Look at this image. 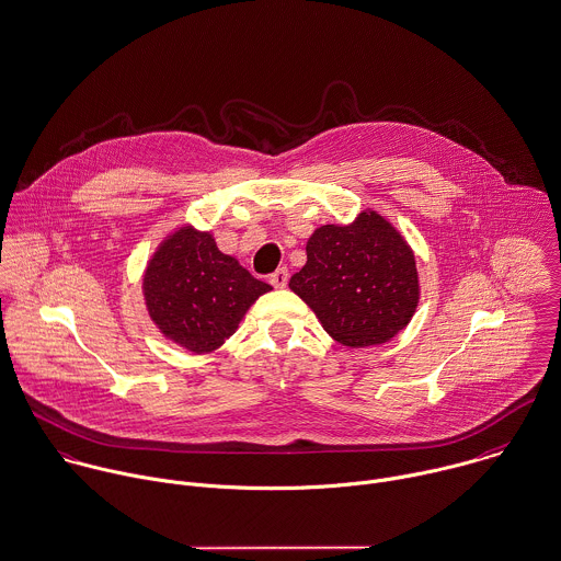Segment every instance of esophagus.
Wrapping results in <instances>:
<instances>
[{
  "label": "esophagus",
  "mask_w": 561,
  "mask_h": 561,
  "mask_svg": "<svg viewBox=\"0 0 561 561\" xmlns=\"http://www.w3.org/2000/svg\"><path fill=\"white\" fill-rule=\"evenodd\" d=\"M287 280H289L287 267H280V270H276V272L270 276V283H272L276 289H283V287L287 285Z\"/></svg>",
  "instance_id": "34e87169"
}]
</instances>
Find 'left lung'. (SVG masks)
Masks as SVG:
<instances>
[{
    "label": "left lung",
    "instance_id": "obj_1",
    "mask_svg": "<svg viewBox=\"0 0 561 561\" xmlns=\"http://www.w3.org/2000/svg\"><path fill=\"white\" fill-rule=\"evenodd\" d=\"M289 287L324 331L351 348L389 342L411 322L420 300L413 250L370 208L348 226L316 228L307 241V263Z\"/></svg>",
    "mask_w": 561,
    "mask_h": 561
}]
</instances>
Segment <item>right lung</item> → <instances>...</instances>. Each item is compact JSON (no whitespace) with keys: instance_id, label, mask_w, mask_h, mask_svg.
Here are the masks:
<instances>
[{"instance_id":"1","label":"right lung","mask_w":561,"mask_h":561,"mask_svg":"<svg viewBox=\"0 0 561 561\" xmlns=\"http://www.w3.org/2000/svg\"><path fill=\"white\" fill-rule=\"evenodd\" d=\"M272 287L254 278L210 232L181 226L163 239L144 274V298L163 337L204 355L219 348Z\"/></svg>"}]
</instances>
